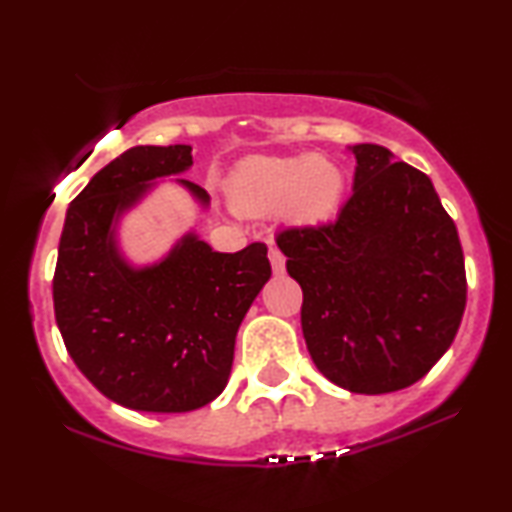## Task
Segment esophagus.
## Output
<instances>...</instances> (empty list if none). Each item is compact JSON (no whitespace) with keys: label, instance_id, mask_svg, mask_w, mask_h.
I'll return each instance as SVG.
<instances>
[{"label":"esophagus","instance_id":"34e87169","mask_svg":"<svg viewBox=\"0 0 512 512\" xmlns=\"http://www.w3.org/2000/svg\"><path fill=\"white\" fill-rule=\"evenodd\" d=\"M268 258H270L272 272H275V275H282V272H284V256H282V251H279L277 247H270L268 249Z\"/></svg>","mask_w":512,"mask_h":512}]
</instances>
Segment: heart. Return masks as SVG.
I'll return each instance as SVG.
<instances>
[{"instance_id":"obj_1","label":"heart","mask_w":512,"mask_h":512,"mask_svg":"<svg viewBox=\"0 0 512 512\" xmlns=\"http://www.w3.org/2000/svg\"><path fill=\"white\" fill-rule=\"evenodd\" d=\"M237 214L270 216L307 228L331 221L345 195V174L324 156H247L228 174Z\"/></svg>"}]
</instances>
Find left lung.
<instances>
[{"mask_svg": "<svg viewBox=\"0 0 512 512\" xmlns=\"http://www.w3.org/2000/svg\"><path fill=\"white\" fill-rule=\"evenodd\" d=\"M356 158L338 221L277 235L303 289V338L319 373L352 394L410 387L450 349L466 307L457 226L431 179L377 144Z\"/></svg>", "mask_w": 512, "mask_h": 512, "instance_id": "1", "label": "left lung"}]
</instances>
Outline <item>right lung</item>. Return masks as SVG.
Returning a JSON list of instances; mask_svg holds the SVG:
<instances>
[{
	"label": "right lung",
	"instance_id": "1",
	"mask_svg": "<svg viewBox=\"0 0 512 512\" xmlns=\"http://www.w3.org/2000/svg\"><path fill=\"white\" fill-rule=\"evenodd\" d=\"M191 146H132L67 209L53 277L55 321L76 368L109 401L142 412H191L226 389L235 335L272 270L265 244L214 251L191 228L151 263L125 254L121 223L160 179L209 209L179 179Z\"/></svg>",
	"mask_w": 512,
	"mask_h": 512
}]
</instances>
